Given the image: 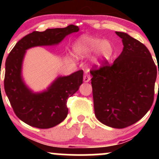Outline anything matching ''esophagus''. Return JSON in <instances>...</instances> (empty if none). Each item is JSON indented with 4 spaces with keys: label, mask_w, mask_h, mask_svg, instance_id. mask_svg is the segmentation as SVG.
<instances>
[{
    "label": "esophagus",
    "mask_w": 159,
    "mask_h": 159,
    "mask_svg": "<svg viewBox=\"0 0 159 159\" xmlns=\"http://www.w3.org/2000/svg\"><path fill=\"white\" fill-rule=\"evenodd\" d=\"M90 81V75L85 74L84 75V81L87 83V82H89Z\"/></svg>",
    "instance_id": "34e87169"
}]
</instances>
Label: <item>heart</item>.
<instances>
[{"instance_id":"heart-1","label":"heart","mask_w":159,"mask_h":159,"mask_svg":"<svg viewBox=\"0 0 159 159\" xmlns=\"http://www.w3.org/2000/svg\"><path fill=\"white\" fill-rule=\"evenodd\" d=\"M114 51V45L110 41L93 36H82L74 45V52L78 57L87 56L96 52V63L108 60Z\"/></svg>"}]
</instances>
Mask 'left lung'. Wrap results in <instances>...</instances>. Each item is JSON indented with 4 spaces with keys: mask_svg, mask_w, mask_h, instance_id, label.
<instances>
[{
    "mask_svg": "<svg viewBox=\"0 0 159 159\" xmlns=\"http://www.w3.org/2000/svg\"><path fill=\"white\" fill-rule=\"evenodd\" d=\"M123 49L112 65L105 62L90 71L94 111L102 123L123 129L148 112L154 99L159 69L143 43L123 32H116Z\"/></svg>",
    "mask_w": 159,
    "mask_h": 159,
    "instance_id": "obj_1",
    "label": "left lung"
}]
</instances>
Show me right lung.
<instances>
[{"instance_id":"1","label":"right lung","mask_w":159,"mask_h":159,"mask_svg":"<svg viewBox=\"0 0 159 159\" xmlns=\"http://www.w3.org/2000/svg\"><path fill=\"white\" fill-rule=\"evenodd\" d=\"M78 30V26L71 25L64 28L34 31L20 39L7 57L5 92L16 116L27 125L49 129L63 121L68 114L67 99L83 83V70L57 77L47 90L34 93L25 84L21 74L26 51L33 47L58 45L66 36Z\"/></svg>"}]
</instances>
